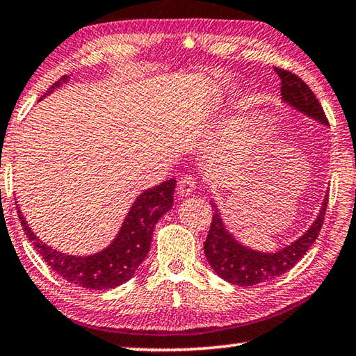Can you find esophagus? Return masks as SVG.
Masks as SVG:
<instances>
[{
  "mask_svg": "<svg viewBox=\"0 0 356 356\" xmlns=\"http://www.w3.org/2000/svg\"><path fill=\"white\" fill-rule=\"evenodd\" d=\"M177 189H178V194H179V195H183V197L191 195L192 192H195V189H197L194 178L183 177V178L178 181V188H177Z\"/></svg>",
  "mask_w": 356,
  "mask_h": 356,
  "instance_id": "obj_1",
  "label": "esophagus"
}]
</instances>
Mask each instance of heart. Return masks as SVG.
<instances>
[{
  "label": "heart",
  "mask_w": 356,
  "mask_h": 356,
  "mask_svg": "<svg viewBox=\"0 0 356 356\" xmlns=\"http://www.w3.org/2000/svg\"><path fill=\"white\" fill-rule=\"evenodd\" d=\"M228 102H229V90L227 87H217V89L211 92L207 97V99H204L200 115L202 117L213 115L217 111H220Z\"/></svg>",
  "instance_id": "obj_1"
}]
</instances>
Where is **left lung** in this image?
<instances>
[{
    "mask_svg": "<svg viewBox=\"0 0 356 356\" xmlns=\"http://www.w3.org/2000/svg\"><path fill=\"white\" fill-rule=\"evenodd\" d=\"M275 72L282 79V102L298 114L311 118L322 127H328L327 117L313 90L291 72L282 70V68H277ZM327 202L328 194L323 197L319 214L316 216L307 232L298 236L294 242H289L288 245L275 252H261L242 244L223 223L220 209L216 202H211L214 216L203 247L211 269L222 280L238 286L264 283L283 275L291 270L314 244L322 228L323 217H325Z\"/></svg>",
    "mask_w": 356,
    "mask_h": 356,
    "instance_id": "left-lung-1",
    "label": "left lung"
}]
</instances>
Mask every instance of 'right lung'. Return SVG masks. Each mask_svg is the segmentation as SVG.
Returning <instances> with one entry per match:
<instances>
[{"label": "right lung", "mask_w": 356, "mask_h": 356, "mask_svg": "<svg viewBox=\"0 0 356 356\" xmlns=\"http://www.w3.org/2000/svg\"><path fill=\"white\" fill-rule=\"evenodd\" d=\"M68 81H70L68 74L56 81L40 99L51 95L54 89H59ZM175 186H177L175 179H167L154 188L140 192L131 204L120 229L111 244L106 245L103 250L83 257L62 253L49 247L39 239V236L34 234L20 209H18V217L26 238L33 242L35 250L58 275L84 289H112L133 278L142 261L147 258L156 223L173 207Z\"/></svg>", "instance_id": "obj_1"}]
</instances>
